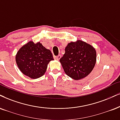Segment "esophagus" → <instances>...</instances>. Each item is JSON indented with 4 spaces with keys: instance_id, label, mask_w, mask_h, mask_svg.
Segmentation results:
<instances>
[{
    "instance_id": "1",
    "label": "esophagus",
    "mask_w": 120,
    "mask_h": 120,
    "mask_svg": "<svg viewBox=\"0 0 120 120\" xmlns=\"http://www.w3.org/2000/svg\"><path fill=\"white\" fill-rule=\"evenodd\" d=\"M60 58H61V56H60V55H58V56H55V57H54V58H55L56 60H60Z\"/></svg>"
}]
</instances>
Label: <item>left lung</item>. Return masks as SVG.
<instances>
[{
	"instance_id": "left-lung-1",
	"label": "left lung",
	"mask_w": 120,
	"mask_h": 120,
	"mask_svg": "<svg viewBox=\"0 0 120 120\" xmlns=\"http://www.w3.org/2000/svg\"><path fill=\"white\" fill-rule=\"evenodd\" d=\"M66 75L75 80L85 78L94 69L96 61L95 49L90 44L77 41L71 42L60 59Z\"/></svg>"
}]
</instances>
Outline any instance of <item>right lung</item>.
<instances>
[{
	"mask_svg": "<svg viewBox=\"0 0 120 120\" xmlns=\"http://www.w3.org/2000/svg\"><path fill=\"white\" fill-rule=\"evenodd\" d=\"M15 60L22 73L36 79L44 75L48 64L53 58L51 51L43 46L41 43L35 44L30 41L19 50Z\"/></svg>",
	"mask_w": 120,
	"mask_h": 120,
	"instance_id": "right-lung-1",
	"label": "right lung"
}]
</instances>
